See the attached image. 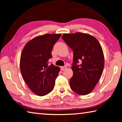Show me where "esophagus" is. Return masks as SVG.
<instances>
[{"label": "esophagus", "instance_id": "esophagus-1", "mask_svg": "<svg viewBox=\"0 0 122 122\" xmlns=\"http://www.w3.org/2000/svg\"><path fill=\"white\" fill-rule=\"evenodd\" d=\"M61 70L62 71H63V70H65L66 68V66H62V67H61Z\"/></svg>", "mask_w": 122, "mask_h": 122}]
</instances>
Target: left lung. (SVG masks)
<instances>
[{
  "instance_id": "8db88e82",
  "label": "left lung",
  "mask_w": 122,
  "mask_h": 122,
  "mask_svg": "<svg viewBox=\"0 0 122 122\" xmlns=\"http://www.w3.org/2000/svg\"><path fill=\"white\" fill-rule=\"evenodd\" d=\"M62 39L73 51L71 89L78 95H87L102 76L104 66L102 47L95 37L82 33L64 34Z\"/></svg>"
}]
</instances>
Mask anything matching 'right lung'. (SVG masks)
Masks as SVG:
<instances>
[{
  "label": "right lung",
  "mask_w": 122,
  "mask_h": 122,
  "mask_svg": "<svg viewBox=\"0 0 122 122\" xmlns=\"http://www.w3.org/2000/svg\"><path fill=\"white\" fill-rule=\"evenodd\" d=\"M61 34H46L29 41L22 51L20 61L21 75L34 94L42 96L53 90L60 68L49 64L51 50Z\"/></svg>",
  "instance_id": "1"
}]
</instances>
